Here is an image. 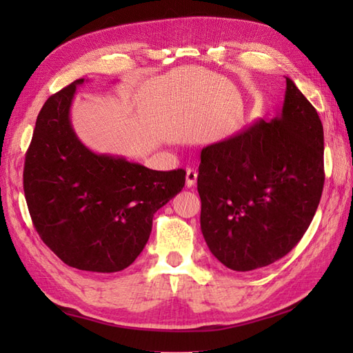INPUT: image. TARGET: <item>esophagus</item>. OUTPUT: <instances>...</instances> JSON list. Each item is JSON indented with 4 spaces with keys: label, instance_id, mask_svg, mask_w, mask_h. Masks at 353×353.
Returning a JSON list of instances; mask_svg holds the SVG:
<instances>
[{
    "label": "esophagus",
    "instance_id": "obj_1",
    "mask_svg": "<svg viewBox=\"0 0 353 353\" xmlns=\"http://www.w3.org/2000/svg\"><path fill=\"white\" fill-rule=\"evenodd\" d=\"M196 183H197V170H196V169H193V168L187 169L185 185H187L188 188H191V187H194V185H196Z\"/></svg>",
    "mask_w": 353,
    "mask_h": 353
}]
</instances>
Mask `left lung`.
Listing matches in <instances>:
<instances>
[{"mask_svg":"<svg viewBox=\"0 0 353 353\" xmlns=\"http://www.w3.org/2000/svg\"><path fill=\"white\" fill-rule=\"evenodd\" d=\"M200 159V227L221 263L253 271L301 241L323 194L324 130L290 78L279 116L203 147Z\"/></svg>","mask_w":353,"mask_h":353,"instance_id":"1","label":"left lung"}]
</instances>
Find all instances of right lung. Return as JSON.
I'll return each instance as SVG.
<instances>
[{
    "instance_id": "right-lung-1",
    "label": "right lung",
    "mask_w": 353,
    "mask_h": 353,
    "mask_svg": "<svg viewBox=\"0 0 353 353\" xmlns=\"http://www.w3.org/2000/svg\"><path fill=\"white\" fill-rule=\"evenodd\" d=\"M83 82H72L42 105L25 159L23 190L39 237L63 262L117 272L143 252L154 213L183 190L185 170H153L90 150L70 122Z\"/></svg>"
}]
</instances>
